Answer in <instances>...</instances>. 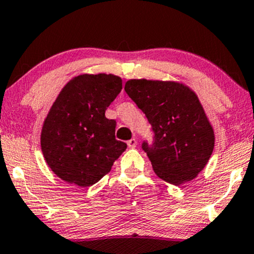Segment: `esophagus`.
I'll return each mask as SVG.
<instances>
[{"instance_id": "esophagus-1", "label": "esophagus", "mask_w": 254, "mask_h": 254, "mask_svg": "<svg viewBox=\"0 0 254 254\" xmlns=\"http://www.w3.org/2000/svg\"><path fill=\"white\" fill-rule=\"evenodd\" d=\"M127 143V146H129V148H136V145H137V140L135 138L129 139Z\"/></svg>"}]
</instances>
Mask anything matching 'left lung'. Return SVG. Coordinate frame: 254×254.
<instances>
[{"instance_id": "left-lung-1", "label": "left lung", "mask_w": 254, "mask_h": 254, "mask_svg": "<svg viewBox=\"0 0 254 254\" xmlns=\"http://www.w3.org/2000/svg\"><path fill=\"white\" fill-rule=\"evenodd\" d=\"M125 92L148 118L154 142H143L152 169L174 186L191 181L214 149V130L194 91L181 82L131 79Z\"/></svg>"}]
</instances>
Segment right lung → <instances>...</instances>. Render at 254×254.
Returning a JSON list of instances; mask_svg holds the SVG:
<instances>
[{"label": "right lung", "instance_id": "1", "mask_svg": "<svg viewBox=\"0 0 254 254\" xmlns=\"http://www.w3.org/2000/svg\"><path fill=\"white\" fill-rule=\"evenodd\" d=\"M122 91L114 74H81L60 91L41 130V150L64 181L88 187L111 170L127 149L115 137L116 121L105 117Z\"/></svg>", "mask_w": 254, "mask_h": 254}]
</instances>
